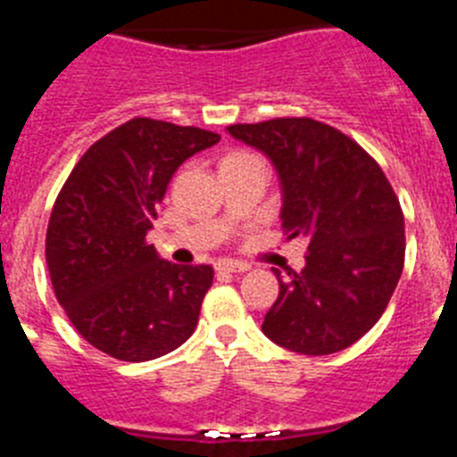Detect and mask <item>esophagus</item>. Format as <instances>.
Here are the masks:
<instances>
[{
    "label": "esophagus",
    "mask_w": 457,
    "mask_h": 457,
    "mask_svg": "<svg viewBox=\"0 0 457 457\" xmlns=\"http://www.w3.org/2000/svg\"><path fill=\"white\" fill-rule=\"evenodd\" d=\"M217 270H220V272H228V274H240V272H247V268L249 265L247 263H237V261H217V265H215Z\"/></svg>",
    "instance_id": "1"
}]
</instances>
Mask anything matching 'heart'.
I'll return each instance as SVG.
<instances>
[{
  "label": "heart",
  "mask_w": 457,
  "mask_h": 457,
  "mask_svg": "<svg viewBox=\"0 0 457 457\" xmlns=\"http://www.w3.org/2000/svg\"><path fill=\"white\" fill-rule=\"evenodd\" d=\"M226 160H258V157L249 155V153H233V155H228ZM224 160V162H226Z\"/></svg>",
  "instance_id": "heart-1"
}]
</instances>
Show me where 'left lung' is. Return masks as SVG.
Masks as SVG:
<instances>
[{
	"label": "left lung",
	"instance_id": "1",
	"mask_svg": "<svg viewBox=\"0 0 457 457\" xmlns=\"http://www.w3.org/2000/svg\"><path fill=\"white\" fill-rule=\"evenodd\" d=\"M263 153L281 185L286 240L309 252L265 313L263 334L300 354L350 348L379 320L405 263V220L389 180L364 148L313 119L228 125Z\"/></svg>",
	"mask_w": 457,
	"mask_h": 457
}]
</instances>
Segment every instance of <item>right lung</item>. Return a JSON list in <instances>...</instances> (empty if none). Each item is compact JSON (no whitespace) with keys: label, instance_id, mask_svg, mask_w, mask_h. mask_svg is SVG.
<instances>
[{"label":"right lung","instance_id":"obj_1","mask_svg":"<svg viewBox=\"0 0 457 457\" xmlns=\"http://www.w3.org/2000/svg\"><path fill=\"white\" fill-rule=\"evenodd\" d=\"M217 141L201 128L132 119L84 153L56 196L46 240L54 295L109 357L148 361L192 337L212 268L169 263L146 236L173 173Z\"/></svg>","mask_w":457,"mask_h":457}]
</instances>
